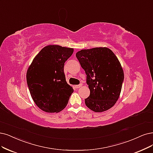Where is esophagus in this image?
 I'll return each instance as SVG.
<instances>
[{"label":"esophagus","instance_id":"esophagus-1","mask_svg":"<svg viewBox=\"0 0 153 153\" xmlns=\"http://www.w3.org/2000/svg\"><path fill=\"white\" fill-rule=\"evenodd\" d=\"M81 86H82V84H79V85H76V86H75V88L79 89V88H80Z\"/></svg>","mask_w":153,"mask_h":153}]
</instances>
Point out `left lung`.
Returning a JSON list of instances; mask_svg holds the SVG:
<instances>
[{
  "mask_svg": "<svg viewBox=\"0 0 153 153\" xmlns=\"http://www.w3.org/2000/svg\"><path fill=\"white\" fill-rule=\"evenodd\" d=\"M76 57L85 71L90 95L85 99L87 107L103 112L114 106L120 97L124 74L117 56L106 47L84 49Z\"/></svg>",
  "mask_w": 153,
  "mask_h": 153,
  "instance_id": "8db88e82",
  "label": "left lung"
}]
</instances>
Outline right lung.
<instances>
[{
    "label": "right lung",
    "instance_id": "right-lung-1",
    "mask_svg": "<svg viewBox=\"0 0 153 153\" xmlns=\"http://www.w3.org/2000/svg\"><path fill=\"white\" fill-rule=\"evenodd\" d=\"M74 48L50 45L41 50L28 67L27 86L34 102L48 113H57L67 106L72 87L67 84L64 63Z\"/></svg>",
    "mask_w": 153,
    "mask_h": 153
}]
</instances>
